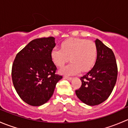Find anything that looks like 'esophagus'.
<instances>
[{
	"instance_id": "34e87169",
	"label": "esophagus",
	"mask_w": 128,
	"mask_h": 128,
	"mask_svg": "<svg viewBox=\"0 0 128 128\" xmlns=\"http://www.w3.org/2000/svg\"><path fill=\"white\" fill-rule=\"evenodd\" d=\"M64 78H65L66 79L68 80H71L72 79V77H64Z\"/></svg>"
}]
</instances>
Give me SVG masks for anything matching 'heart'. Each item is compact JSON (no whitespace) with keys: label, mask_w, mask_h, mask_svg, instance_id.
<instances>
[{"label":"heart","mask_w":128,"mask_h":128,"mask_svg":"<svg viewBox=\"0 0 128 128\" xmlns=\"http://www.w3.org/2000/svg\"><path fill=\"white\" fill-rule=\"evenodd\" d=\"M97 54L95 42L83 38H71L62 42L61 48H52L51 58L57 66L60 67L68 61L70 57L71 62L60 68L59 73L73 76L81 71H89L95 64Z\"/></svg>","instance_id":"heart-1"}]
</instances>
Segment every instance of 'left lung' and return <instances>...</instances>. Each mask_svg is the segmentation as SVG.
Wrapping results in <instances>:
<instances>
[{
	"label": "left lung",
	"mask_w": 128,
	"mask_h": 128,
	"mask_svg": "<svg viewBox=\"0 0 128 128\" xmlns=\"http://www.w3.org/2000/svg\"><path fill=\"white\" fill-rule=\"evenodd\" d=\"M97 58L94 68L80 78L82 86L76 90L77 97L90 106L105 101L112 94L118 75L116 61L113 51L100 40H95Z\"/></svg>",
	"instance_id": "obj_1"
}]
</instances>
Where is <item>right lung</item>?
Masks as SVG:
<instances>
[{"label":"right lung","instance_id":"add662e5","mask_svg":"<svg viewBox=\"0 0 128 128\" xmlns=\"http://www.w3.org/2000/svg\"><path fill=\"white\" fill-rule=\"evenodd\" d=\"M54 37L32 40L16 54L12 69L14 86L23 101L38 106L47 102L62 77L51 58Z\"/></svg>","mask_w":128,"mask_h":128}]
</instances>
